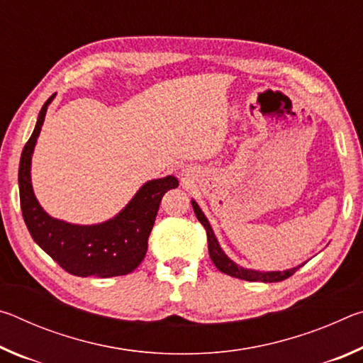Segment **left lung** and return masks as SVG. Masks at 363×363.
Returning a JSON list of instances; mask_svg holds the SVG:
<instances>
[{"label": "left lung", "instance_id": "left-lung-1", "mask_svg": "<svg viewBox=\"0 0 363 363\" xmlns=\"http://www.w3.org/2000/svg\"><path fill=\"white\" fill-rule=\"evenodd\" d=\"M192 206H194L196 219H199L201 225H203L206 229L208 251H210V257H211V261L214 262V266H216L220 270V272L230 275V277L248 280V281H264V284H272V281H281V280H285L288 277H291V275L296 272V270L301 266H303V264H301V266L284 270V272H257V270L243 269L240 266H237V264L230 261L229 257L224 255V251L220 250L216 237H214V232L211 229V225H210V223H208V219L205 218L203 211L200 210V206L196 205V201L192 200Z\"/></svg>", "mask_w": 363, "mask_h": 363}]
</instances>
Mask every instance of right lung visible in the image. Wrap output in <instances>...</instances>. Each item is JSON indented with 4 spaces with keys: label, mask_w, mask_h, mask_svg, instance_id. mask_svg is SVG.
<instances>
[{
    "label": "right lung",
    "mask_w": 363,
    "mask_h": 363,
    "mask_svg": "<svg viewBox=\"0 0 363 363\" xmlns=\"http://www.w3.org/2000/svg\"><path fill=\"white\" fill-rule=\"evenodd\" d=\"M52 97L54 94L41 107L38 121L21 157L19 194L27 229L40 248L72 275L107 279L130 274L143 262L147 253V242L160 201L169 189L179 186V182L174 176L145 182L125 210L102 224L77 225L49 216L35 199L30 167L36 138L40 136Z\"/></svg>",
    "instance_id": "add662e5"
}]
</instances>
